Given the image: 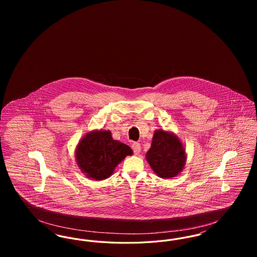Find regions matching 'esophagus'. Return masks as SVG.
Segmentation results:
<instances>
[{
  "label": "esophagus",
  "mask_w": 257,
  "mask_h": 257,
  "mask_svg": "<svg viewBox=\"0 0 257 257\" xmlns=\"http://www.w3.org/2000/svg\"><path fill=\"white\" fill-rule=\"evenodd\" d=\"M132 149H133V151H134L135 154L136 155H138V154H140V152H141V145L139 144V143H134L133 145H132Z\"/></svg>",
  "instance_id": "esophagus-1"
}]
</instances>
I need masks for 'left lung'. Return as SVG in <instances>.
<instances>
[{
	"label": "left lung",
	"instance_id": "obj_1",
	"mask_svg": "<svg viewBox=\"0 0 257 257\" xmlns=\"http://www.w3.org/2000/svg\"><path fill=\"white\" fill-rule=\"evenodd\" d=\"M146 158L156 175L170 179L177 176L187 161L186 148L178 136L163 129L154 131Z\"/></svg>",
	"mask_w": 257,
	"mask_h": 257
}]
</instances>
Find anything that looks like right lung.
Wrapping results in <instances>:
<instances>
[{"label":"right lung","instance_id":"obj_1","mask_svg":"<svg viewBox=\"0 0 257 257\" xmlns=\"http://www.w3.org/2000/svg\"><path fill=\"white\" fill-rule=\"evenodd\" d=\"M127 145L113 140L110 130H93L86 133L75 150L77 166L87 178L101 181L109 178L116 166L132 155Z\"/></svg>","mask_w":257,"mask_h":257}]
</instances>
